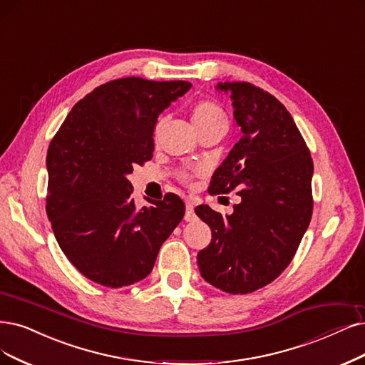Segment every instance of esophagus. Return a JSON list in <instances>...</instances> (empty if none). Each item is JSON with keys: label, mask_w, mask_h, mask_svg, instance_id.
Masks as SVG:
<instances>
[{"label": "esophagus", "mask_w": 365, "mask_h": 365, "mask_svg": "<svg viewBox=\"0 0 365 365\" xmlns=\"http://www.w3.org/2000/svg\"><path fill=\"white\" fill-rule=\"evenodd\" d=\"M195 220V212H194V205L192 203H186V212H185V221L191 222Z\"/></svg>", "instance_id": "obj_1"}]
</instances>
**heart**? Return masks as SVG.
<instances>
[{
	"mask_svg": "<svg viewBox=\"0 0 365 365\" xmlns=\"http://www.w3.org/2000/svg\"><path fill=\"white\" fill-rule=\"evenodd\" d=\"M160 123H162V120L158 123L156 130L159 129ZM221 123L227 125V120H225V114L222 111V108L220 105H217L215 102H210V101H201L194 105L192 125L197 132L221 125Z\"/></svg>",
	"mask_w": 365,
	"mask_h": 365,
	"instance_id": "b5f03b06",
	"label": "heart"
}]
</instances>
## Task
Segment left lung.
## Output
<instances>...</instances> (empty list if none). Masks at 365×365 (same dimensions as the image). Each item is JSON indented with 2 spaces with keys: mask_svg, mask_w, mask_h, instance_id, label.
Returning <instances> with one entry per match:
<instances>
[{
  "mask_svg": "<svg viewBox=\"0 0 365 365\" xmlns=\"http://www.w3.org/2000/svg\"><path fill=\"white\" fill-rule=\"evenodd\" d=\"M230 96L240 140L212 175L210 194L239 190L232 215L206 205L195 213L212 230L197 263L209 284L245 294L272 282L292 262L313 213V160L290 113L248 83H218Z\"/></svg>",
  "mask_w": 365,
  "mask_h": 365,
  "instance_id": "left-lung-1",
  "label": "left lung"
}]
</instances>
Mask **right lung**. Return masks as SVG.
<instances>
[{
	"label": "right lung",
	"mask_w": 365,
	"mask_h": 365,
	"mask_svg": "<svg viewBox=\"0 0 365 365\" xmlns=\"http://www.w3.org/2000/svg\"><path fill=\"white\" fill-rule=\"evenodd\" d=\"M191 87L111 81L72 108L49 144L48 218L66 257L98 284L118 289L144 279L183 218L185 205L174 194L137 207L128 178L153 156L159 114Z\"/></svg>",
	"instance_id": "obj_1"
}]
</instances>
